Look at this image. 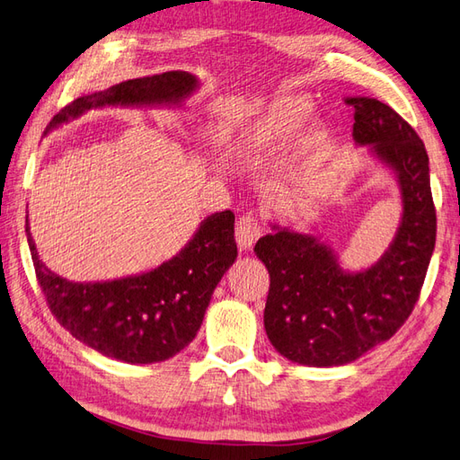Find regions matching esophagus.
I'll return each instance as SVG.
<instances>
[{
	"label": "esophagus",
	"instance_id": "obj_1",
	"mask_svg": "<svg viewBox=\"0 0 460 460\" xmlns=\"http://www.w3.org/2000/svg\"><path fill=\"white\" fill-rule=\"evenodd\" d=\"M261 234H262V227L254 216L247 213V216L239 217L237 227H234V239H237L241 251H251L252 244L261 237Z\"/></svg>",
	"mask_w": 460,
	"mask_h": 460
}]
</instances>
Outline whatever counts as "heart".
Wrapping results in <instances>:
<instances>
[{
	"instance_id": "obj_1",
	"label": "heart",
	"mask_w": 460,
	"mask_h": 460,
	"mask_svg": "<svg viewBox=\"0 0 460 460\" xmlns=\"http://www.w3.org/2000/svg\"><path fill=\"white\" fill-rule=\"evenodd\" d=\"M314 102L302 93H286L272 100L264 111L252 119L234 138V148L241 156L269 153L294 141L312 119ZM315 138H322L317 133Z\"/></svg>"
}]
</instances>
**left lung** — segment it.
I'll list each match as a JSON object with an SVG mask.
<instances>
[{"label":"left lung","instance_id":"1","mask_svg":"<svg viewBox=\"0 0 460 460\" xmlns=\"http://www.w3.org/2000/svg\"><path fill=\"white\" fill-rule=\"evenodd\" d=\"M345 103L355 113V143L396 176L402 221L386 252L358 272L345 270L314 234L276 223L254 244L270 274L266 335L282 357L305 367L349 365L396 333L418 302L435 249L429 156L420 135L375 98Z\"/></svg>","mask_w":460,"mask_h":460}]
</instances>
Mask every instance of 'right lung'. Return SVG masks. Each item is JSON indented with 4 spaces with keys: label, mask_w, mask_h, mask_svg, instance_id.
<instances>
[{
    "label": "right lung",
    "mask_w": 460,
    "mask_h": 460,
    "mask_svg": "<svg viewBox=\"0 0 460 460\" xmlns=\"http://www.w3.org/2000/svg\"><path fill=\"white\" fill-rule=\"evenodd\" d=\"M199 88L190 72L172 70L115 84L74 100L47 125L45 135L90 110L180 108ZM37 280L52 315L80 343L131 365H151L188 347L204 322L211 294L237 259L234 216L226 209L199 223L186 247L156 269L105 282H70L49 270L29 221L25 226Z\"/></svg>",
    "instance_id": "right-lung-1"
}]
</instances>
